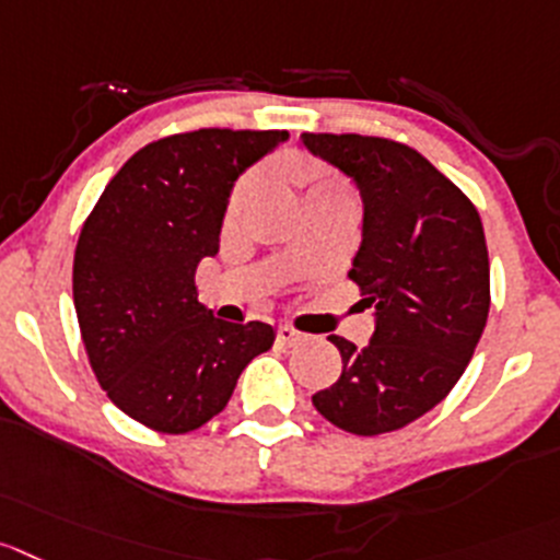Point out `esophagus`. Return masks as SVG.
<instances>
[{"label":"esophagus","instance_id":"esophagus-1","mask_svg":"<svg viewBox=\"0 0 560 560\" xmlns=\"http://www.w3.org/2000/svg\"><path fill=\"white\" fill-rule=\"evenodd\" d=\"M302 340H305V335H302L300 329L289 327V324H283V327H277V343L285 346V349H291V346H300Z\"/></svg>","mask_w":560,"mask_h":560}]
</instances>
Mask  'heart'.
I'll return each instance as SVG.
<instances>
[{
	"instance_id": "b5f03b06",
	"label": "heart",
	"mask_w": 560,
	"mask_h": 560,
	"mask_svg": "<svg viewBox=\"0 0 560 560\" xmlns=\"http://www.w3.org/2000/svg\"><path fill=\"white\" fill-rule=\"evenodd\" d=\"M296 180H300V186L305 189V197H322V195L351 197L346 180H340L338 175H332L327 167H324V164H318V162H302L300 167H296ZM247 191H249V180H242V184H238V189L233 191V197H231V214L233 211H238V206L244 203Z\"/></svg>"
}]
</instances>
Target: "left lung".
Masks as SVG:
<instances>
[{
	"mask_svg": "<svg viewBox=\"0 0 560 560\" xmlns=\"http://www.w3.org/2000/svg\"><path fill=\"white\" fill-rule=\"evenodd\" d=\"M357 180L363 244L349 280L376 307L369 346L332 335L343 371L313 407L349 434L398 431L443 401L472 360L489 316V255L470 197L404 142L302 135Z\"/></svg>",
	"mask_w": 560,
	"mask_h": 560,
	"instance_id": "left-lung-1",
	"label": "left lung"
}]
</instances>
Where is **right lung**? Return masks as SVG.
<instances>
[{
  "mask_svg": "<svg viewBox=\"0 0 560 560\" xmlns=\"http://www.w3.org/2000/svg\"><path fill=\"white\" fill-rule=\"evenodd\" d=\"M269 129H197L137 151L104 186L73 253V305L109 401L162 434L228 407L264 322L228 324L197 302V264L220 249L233 180L285 140Z\"/></svg>",
  "mask_w": 560,
  "mask_h": 560,
  "instance_id": "right-lung-1",
  "label": "right lung"
}]
</instances>
